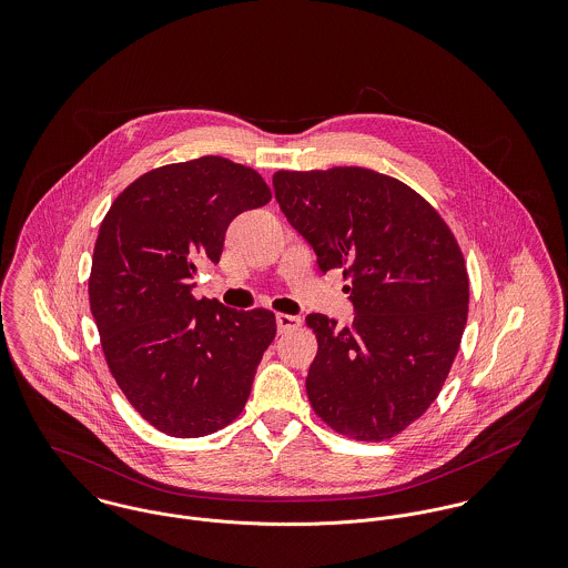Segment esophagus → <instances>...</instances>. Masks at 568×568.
Here are the masks:
<instances>
[{
    "label": "esophagus",
    "mask_w": 568,
    "mask_h": 568,
    "mask_svg": "<svg viewBox=\"0 0 568 568\" xmlns=\"http://www.w3.org/2000/svg\"><path fill=\"white\" fill-rule=\"evenodd\" d=\"M300 325H302V317H295V315H286V313H280V315H277V329H280V332L297 329Z\"/></svg>",
    "instance_id": "obj_1"
}]
</instances>
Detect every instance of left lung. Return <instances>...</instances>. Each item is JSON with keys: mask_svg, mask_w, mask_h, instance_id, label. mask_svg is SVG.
Returning <instances> with one entry per match:
<instances>
[{"mask_svg": "<svg viewBox=\"0 0 568 568\" xmlns=\"http://www.w3.org/2000/svg\"><path fill=\"white\" fill-rule=\"evenodd\" d=\"M273 190L320 268L345 266L356 317L308 315L317 356L306 392L325 424L385 442L439 396L468 322L470 284L439 212L403 181L361 165L277 170Z\"/></svg>", "mask_w": 568, "mask_h": 568, "instance_id": "8db88e82", "label": "left lung"}]
</instances>
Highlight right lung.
Wrapping results in <instances>:
<instances>
[{
	"instance_id": "right-lung-1",
	"label": "right lung",
	"mask_w": 568,
	"mask_h": 568,
	"mask_svg": "<svg viewBox=\"0 0 568 568\" xmlns=\"http://www.w3.org/2000/svg\"><path fill=\"white\" fill-rule=\"evenodd\" d=\"M268 201L253 168L205 155L144 172L100 223L89 306L102 354L131 406L170 437L232 424L275 338L271 311L192 295L201 262L221 260L230 223Z\"/></svg>"
}]
</instances>
